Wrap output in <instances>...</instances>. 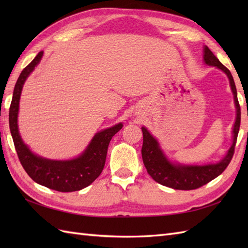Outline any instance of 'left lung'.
Here are the masks:
<instances>
[{"instance_id":"left-lung-1","label":"left lung","mask_w":248,"mask_h":248,"mask_svg":"<svg viewBox=\"0 0 248 248\" xmlns=\"http://www.w3.org/2000/svg\"><path fill=\"white\" fill-rule=\"evenodd\" d=\"M204 62L209 66H214L223 70L229 78L230 86L232 89L234 102L236 107V119L233 127V141L230 147L227 155L217 164L204 165V166H184V165H173L170 161H167L165 155L161 151L159 144L154 139L146 128H141L143 131V147H141V156H143L144 165L150 177L157 183L175 189H196L202 187L204 184L212 181L213 179L218 177L222 173L232 159L234 154V148L238 139V133L241 124V108L236 94V88L228 68H226L218 59L215 56L212 51L208 46H204Z\"/></svg>"}]
</instances>
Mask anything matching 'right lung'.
I'll return each instance as SVG.
<instances>
[{"label": "right lung", "instance_id": "obj_1", "mask_svg": "<svg viewBox=\"0 0 248 248\" xmlns=\"http://www.w3.org/2000/svg\"><path fill=\"white\" fill-rule=\"evenodd\" d=\"M43 54L44 52L40 51L36 55L35 59L20 73L16 83L9 108L10 133L21 165L35 182L59 192L80 191L93 183L102 172L109 141L123 128V124H118L97 133L84 154L75 160L51 161L31 154L19 135L17 124L19 100L26 78L40 62Z\"/></svg>", "mask_w": 248, "mask_h": 248}]
</instances>
